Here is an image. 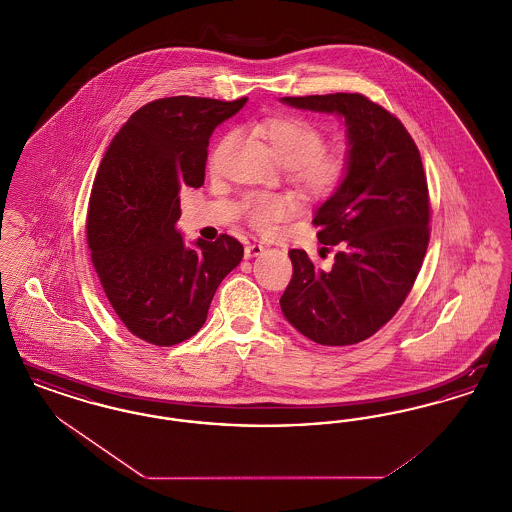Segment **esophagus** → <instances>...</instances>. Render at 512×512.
Returning a JSON list of instances; mask_svg holds the SVG:
<instances>
[{
  "label": "esophagus",
  "mask_w": 512,
  "mask_h": 512,
  "mask_svg": "<svg viewBox=\"0 0 512 512\" xmlns=\"http://www.w3.org/2000/svg\"><path fill=\"white\" fill-rule=\"evenodd\" d=\"M265 251V247L261 244H249L245 245L244 255L245 259H253V257H257V255H261Z\"/></svg>",
  "instance_id": "esophagus-1"
}]
</instances>
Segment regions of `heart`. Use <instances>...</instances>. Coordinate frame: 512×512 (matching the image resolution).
<instances>
[{
	"instance_id": "heart-1",
	"label": "heart",
	"mask_w": 512,
	"mask_h": 512,
	"mask_svg": "<svg viewBox=\"0 0 512 512\" xmlns=\"http://www.w3.org/2000/svg\"><path fill=\"white\" fill-rule=\"evenodd\" d=\"M274 157L290 169L293 182L315 197L332 195L345 180L347 163L340 151L324 149V134L303 117L280 115L257 126ZM245 219L259 230L288 219L295 213V201L286 195L253 194L242 201Z\"/></svg>"
}]
</instances>
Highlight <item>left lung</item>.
Returning a JSON list of instances; mask_svg holds the SVG:
<instances>
[{"instance_id": "obj_1", "label": "left lung", "mask_w": 512, "mask_h": 512, "mask_svg": "<svg viewBox=\"0 0 512 512\" xmlns=\"http://www.w3.org/2000/svg\"><path fill=\"white\" fill-rule=\"evenodd\" d=\"M295 109L334 113L347 126V172L315 213L318 242L336 245L334 265L315 268L292 249L280 297L286 320L320 345H353L376 334L411 292L430 242V197L407 128L363 94L282 98Z\"/></svg>"}]
</instances>
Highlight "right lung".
Returning <instances> with one entry per match:
<instances>
[{"instance_id": "add662e5", "label": "right lung", "mask_w": 512, "mask_h": 512, "mask_svg": "<svg viewBox=\"0 0 512 512\" xmlns=\"http://www.w3.org/2000/svg\"><path fill=\"white\" fill-rule=\"evenodd\" d=\"M245 101L155 99L122 124L99 165L86 219L92 263L122 324L147 343L169 347L197 334L244 257L228 234L186 247L176 222L180 190L203 186L213 130Z\"/></svg>"}]
</instances>
